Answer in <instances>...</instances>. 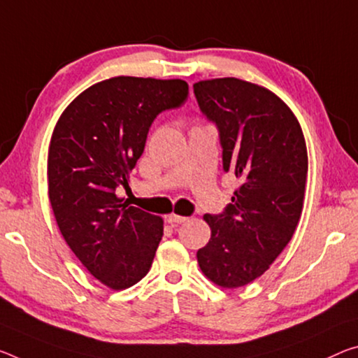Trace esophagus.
I'll return each mask as SVG.
<instances>
[{"mask_svg":"<svg viewBox=\"0 0 358 358\" xmlns=\"http://www.w3.org/2000/svg\"><path fill=\"white\" fill-rule=\"evenodd\" d=\"M186 220H188V218L181 217V215H175V213L169 215V218H167V221H169L170 224H181V223H185Z\"/></svg>","mask_w":358,"mask_h":358,"instance_id":"34e87169","label":"esophagus"}]
</instances>
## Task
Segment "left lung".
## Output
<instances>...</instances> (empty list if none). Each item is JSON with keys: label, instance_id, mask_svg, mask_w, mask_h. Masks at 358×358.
Listing matches in <instances>:
<instances>
[{"label": "left lung", "instance_id": "8db88e82", "mask_svg": "<svg viewBox=\"0 0 358 358\" xmlns=\"http://www.w3.org/2000/svg\"><path fill=\"white\" fill-rule=\"evenodd\" d=\"M201 111L217 124L223 169L241 178L220 215H203L212 236L197 250L208 280L237 288L263 275L292 241L308 177L296 116L269 89L237 78L194 84Z\"/></svg>", "mask_w": 358, "mask_h": 358}]
</instances>
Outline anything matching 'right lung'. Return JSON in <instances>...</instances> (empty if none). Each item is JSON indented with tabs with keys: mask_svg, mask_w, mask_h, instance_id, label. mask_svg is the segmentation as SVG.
Listing matches in <instances>:
<instances>
[{
	"mask_svg": "<svg viewBox=\"0 0 358 358\" xmlns=\"http://www.w3.org/2000/svg\"><path fill=\"white\" fill-rule=\"evenodd\" d=\"M188 99L183 79L116 76L84 90L62 113L49 145V201L68 247L111 290L135 285L155 259L161 217L121 203L117 186L143 155L159 113Z\"/></svg>",
	"mask_w": 358,
	"mask_h": 358,
	"instance_id": "1",
	"label": "right lung"
}]
</instances>
